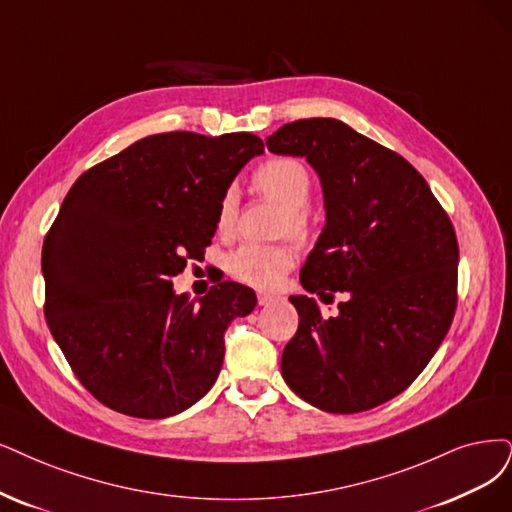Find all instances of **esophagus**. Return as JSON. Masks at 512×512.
Instances as JSON below:
<instances>
[{
    "mask_svg": "<svg viewBox=\"0 0 512 512\" xmlns=\"http://www.w3.org/2000/svg\"><path fill=\"white\" fill-rule=\"evenodd\" d=\"M257 299H259V306H270V304H274L278 297L272 295V293H259Z\"/></svg>",
    "mask_w": 512,
    "mask_h": 512,
    "instance_id": "obj_1",
    "label": "esophagus"
}]
</instances>
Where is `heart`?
<instances>
[{
    "label": "heart",
    "instance_id": "b5f03b06",
    "mask_svg": "<svg viewBox=\"0 0 512 512\" xmlns=\"http://www.w3.org/2000/svg\"><path fill=\"white\" fill-rule=\"evenodd\" d=\"M257 192L285 211L282 230L304 240L310 232L306 206L312 196V177L306 164L295 158H270L253 173ZM238 211L236 189H225L217 204L215 227L219 236H232ZM295 263V249L287 242L255 244L246 242L227 257V272L236 280L257 289H274L289 274Z\"/></svg>",
    "mask_w": 512,
    "mask_h": 512
}]
</instances>
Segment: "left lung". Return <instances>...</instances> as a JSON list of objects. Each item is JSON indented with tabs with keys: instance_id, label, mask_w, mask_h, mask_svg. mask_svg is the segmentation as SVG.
<instances>
[{
	"instance_id": "1",
	"label": "left lung",
	"mask_w": 512,
	"mask_h": 512,
	"mask_svg": "<svg viewBox=\"0 0 512 512\" xmlns=\"http://www.w3.org/2000/svg\"><path fill=\"white\" fill-rule=\"evenodd\" d=\"M266 145L306 158L323 187L327 223L301 287L325 304L348 295L331 318L314 297H289L299 327L282 352V377L323 411L373 409L424 371L451 327L456 232L418 170L344 122L297 120Z\"/></svg>"
}]
</instances>
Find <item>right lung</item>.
Instances as JSON below:
<instances>
[{
	"mask_svg": "<svg viewBox=\"0 0 512 512\" xmlns=\"http://www.w3.org/2000/svg\"><path fill=\"white\" fill-rule=\"evenodd\" d=\"M263 154L249 132H162L73 183L44 240L46 320L82 386L113 411L162 420L217 382L255 291L223 280L200 299L173 280L215 236L219 198Z\"/></svg>",
	"mask_w": 512,
	"mask_h": 512,
	"instance_id": "1",
	"label": "right lung"
}]
</instances>
